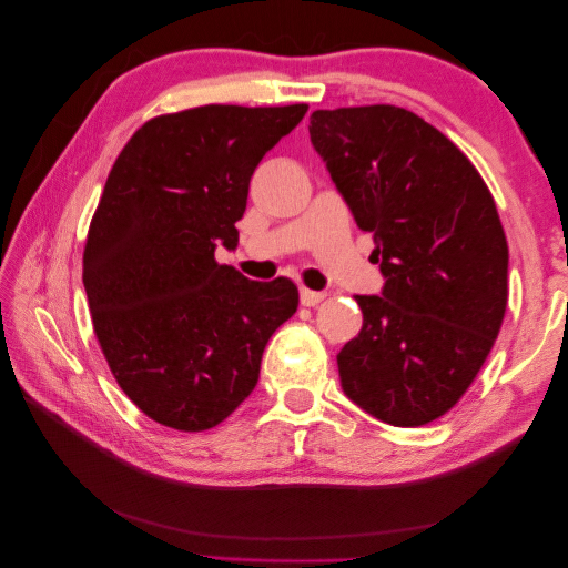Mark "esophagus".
Instances as JSON below:
<instances>
[{
  "mask_svg": "<svg viewBox=\"0 0 568 568\" xmlns=\"http://www.w3.org/2000/svg\"><path fill=\"white\" fill-rule=\"evenodd\" d=\"M326 298L324 291H311V288H301V305L305 307H315Z\"/></svg>",
  "mask_w": 568,
  "mask_h": 568,
  "instance_id": "esophagus-1",
  "label": "esophagus"
}]
</instances>
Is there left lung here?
<instances>
[{"label": "left lung", "instance_id": "1", "mask_svg": "<svg viewBox=\"0 0 568 568\" xmlns=\"http://www.w3.org/2000/svg\"><path fill=\"white\" fill-rule=\"evenodd\" d=\"M307 130L386 280L382 296H355L363 329L336 355L341 388L390 426L434 422L471 386L505 320L495 201L471 161L407 109L315 111Z\"/></svg>", "mask_w": 568, "mask_h": 568}]
</instances>
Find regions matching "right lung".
Wrapping results in <instances>:
<instances>
[{"label": "right lung", "mask_w": 568, "mask_h": 568, "mask_svg": "<svg viewBox=\"0 0 568 568\" xmlns=\"http://www.w3.org/2000/svg\"><path fill=\"white\" fill-rule=\"evenodd\" d=\"M307 106L209 104L151 118L115 159L82 255L94 334L146 417L205 432L242 405L296 284L215 261L234 248L257 163Z\"/></svg>", "instance_id": "right-lung-1"}]
</instances>
